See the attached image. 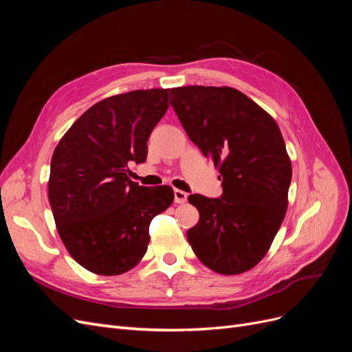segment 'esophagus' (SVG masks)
Here are the masks:
<instances>
[{
  "label": "esophagus",
  "instance_id": "esophagus-1",
  "mask_svg": "<svg viewBox=\"0 0 352 352\" xmlns=\"http://www.w3.org/2000/svg\"><path fill=\"white\" fill-rule=\"evenodd\" d=\"M188 199V194L185 190H180V189H175V202L176 204H184Z\"/></svg>",
  "mask_w": 352,
  "mask_h": 352
}]
</instances>
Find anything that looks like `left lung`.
I'll list each match as a JSON object with an SVG mask.
<instances>
[{
	"label": "left lung",
	"mask_w": 352,
	"mask_h": 352,
	"mask_svg": "<svg viewBox=\"0 0 352 352\" xmlns=\"http://www.w3.org/2000/svg\"><path fill=\"white\" fill-rule=\"evenodd\" d=\"M170 97L189 140L221 175L220 198L188 197L199 211L188 242L212 272H247L269 251L287 208L292 166L279 126L229 87L173 88Z\"/></svg>",
	"instance_id": "1"
}]
</instances>
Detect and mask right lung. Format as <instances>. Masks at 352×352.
Segmentation results:
<instances>
[{
    "instance_id": "add662e5",
    "label": "right lung",
    "mask_w": 352,
    "mask_h": 352,
    "mask_svg": "<svg viewBox=\"0 0 352 352\" xmlns=\"http://www.w3.org/2000/svg\"><path fill=\"white\" fill-rule=\"evenodd\" d=\"M168 94L140 89L94 104L52 154L48 198L58 235L73 260L95 274L135 267L146 252L151 220L172 206V188L141 186L127 175L132 163L146 160Z\"/></svg>"
}]
</instances>
